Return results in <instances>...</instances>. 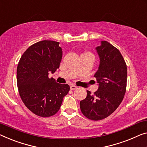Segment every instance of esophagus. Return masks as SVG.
<instances>
[{"mask_svg": "<svg viewBox=\"0 0 147 147\" xmlns=\"http://www.w3.org/2000/svg\"><path fill=\"white\" fill-rule=\"evenodd\" d=\"M70 88H71V90H75V89L77 88V87H76L75 85L71 84V86H70Z\"/></svg>", "mask_w": 147, "mask_h": 147, "instance_id": "1", "label": "esophagus"}]
</instances>
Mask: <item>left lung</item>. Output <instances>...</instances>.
Returning <instances> with one entry per match:
<instances>
[{"label": "left lung", "instance_id": "left-lung-1", "mask_svg": "<svg viewBox=\"0 0 147 147\" xmlns=\"http://www.w3.org/2000/svg\"><path fill=\"white\" fill-rule=\"evenodd\" d=\"M96 49L100 65L94 77L99 87L94 94L87 90L80 108L88 119L98 121L108 117L121 103L126 92L127 70L121 53L108 41H102Z\"/></svg>", "mask_w": 147, "mask_h": 147}]
</instances>
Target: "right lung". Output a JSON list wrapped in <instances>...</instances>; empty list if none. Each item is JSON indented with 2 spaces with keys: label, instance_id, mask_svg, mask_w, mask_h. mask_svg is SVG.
Masks as SVG:
<instances>
[{
  "label": "right lung",
  "instance_id": "right-lung-1",
  "mask_svg": "<svg viewBox=\"0 0 147 147\" xmlns=\"http://www.w3.org/2000/svg\"><path fill=\"white\" fill-rule=\"evenodd\" d=\"M59 45L51 40L34 43L24 53L17 67L21 99L32 112L40 117L55 114L70 90L68 84H59L48 76L59 67L63 51Z\"/></svg>",
  "mask_w": 147,
  "mask_h": 147
}]
</instances>
